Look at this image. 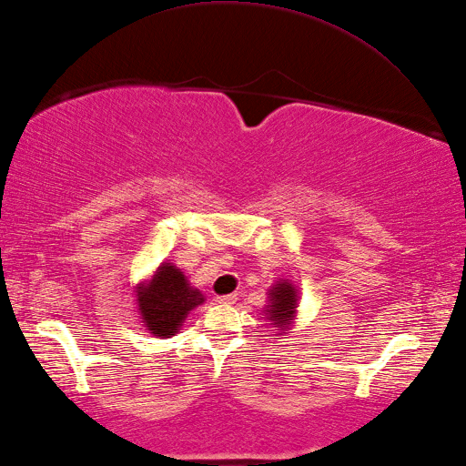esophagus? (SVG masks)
Listing matches in <instances>:
<instances>
[{"mask_svg":"<svg viewBox=\"0 0 466 466\" xmlns=\"http://www.w3.org/2000/svg\"><path fill=\"white\" fill-rule=\"evenodd\" d=\"M237 300V294H223V297H215V302L219 304H233Z\"/></svg>","mask_w":466,"mask_h":466,"instance_id":"obj_1","label":"esophagus"}]
</instances>
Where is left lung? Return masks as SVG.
<instances>
[{
    "label": "left lung",
    "instance_id": "8db88e82",
    "mask_svg": "<svg viewBox=\"0 0 466 466\" xmlns=\"http://www.w3.org/2000/svg\"><path fill=\"white\" fill-rule=\"evenodd\" d=\"M297 309H299L297 287H294L289 279L277 280L275 285L268 289V304L265 309L267 320L270 324H275V328H279L280 334H287L294 316H297Z\"/></svg>",
    "mask_w": 466,
    "mask_h": 466
}]
</instances>
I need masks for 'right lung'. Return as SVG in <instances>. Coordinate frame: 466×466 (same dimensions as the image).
Wrapping results in <instances>:
<instances>
[{
	"label": "right lung",
	"instance_id": "obj_1",
	"mask_svg": "<svg viewBox=\"0 0 466 466\" xmlns=\"http://www.w3.org/2000/svg\"><path fill=\"white\" fill-rule=\"evenodd\" d=\"M203 300V294L172 263H162L150 280L136 287V306L146 330L160 338L174 336L187 314Z\"/></svg>",
	"mask_w": 466,
	"mask_h": 466
}]
</instances>
